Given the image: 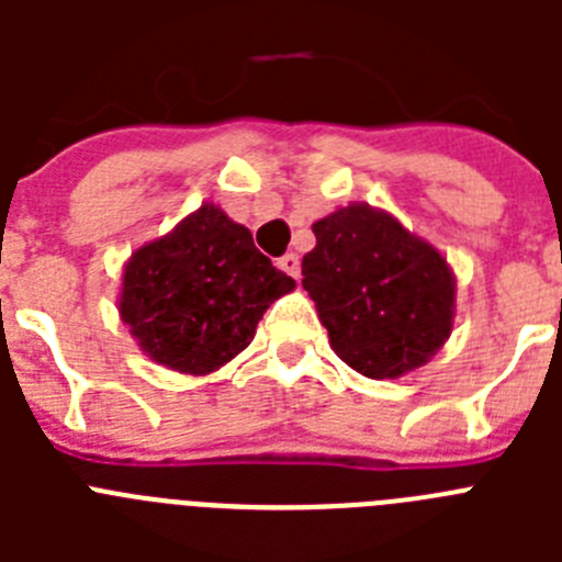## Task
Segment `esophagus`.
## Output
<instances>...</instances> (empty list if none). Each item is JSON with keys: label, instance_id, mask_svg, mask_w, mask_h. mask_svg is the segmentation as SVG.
I'll list each match as a JSON object with an SVG mask.
<instances>
[{"label": "esophagus", "instance_id": "34e87169", "mask_svg": "<svg viewBox=\"0 0 562 562\" xmlns=\"http://www.w3.org/2000/svg\"><path fill=\"white\" fill-rule=\"evenodd\" d=\"M278 267H281L284 272H290L292 278L301 276V258H297L295 252H286V256L278 258Z\"/></svg>", "mask_w": 562, "mask_h": 562}]
</instances>
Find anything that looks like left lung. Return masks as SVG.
<instances>
[{"mask_svg": "<svg viewBox=\"0 0 562 562\" xmlns=\"http://www.w3.org/2000/svg\"><path fill=\"white\" fill-rule=\"evenodd\" d=\"M301 272L335 355L371 380L422 369L453 331L456 276L389 211L351 202L312 225Z\"/></svg>", "mask_w": 562, "mask_h": 562, "instance_id": "8db88e82", "label": "left lung"}]
</instances>
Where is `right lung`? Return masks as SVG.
Returning a JSON list of instances; mask_svg holds the SVG:
<instances>
[{
  "mask_svg": "<svg viewBox=\"0 0 562 562\" xmlns=\"http://www.w3.org/2000/svg\"><path fill=\"white\" fill-rule=\"evenodd\" d=\"M292 290L295 281L258 252L250 231L205 202L132 252L117 310L143 355L205 376L245 351L261 315Z\"/></svg>",
  "mask_w": 562,
  "mask_h": 562,
  "instance_id": "right-lung-1",
  "label": "right lung"
}]
</instances>
